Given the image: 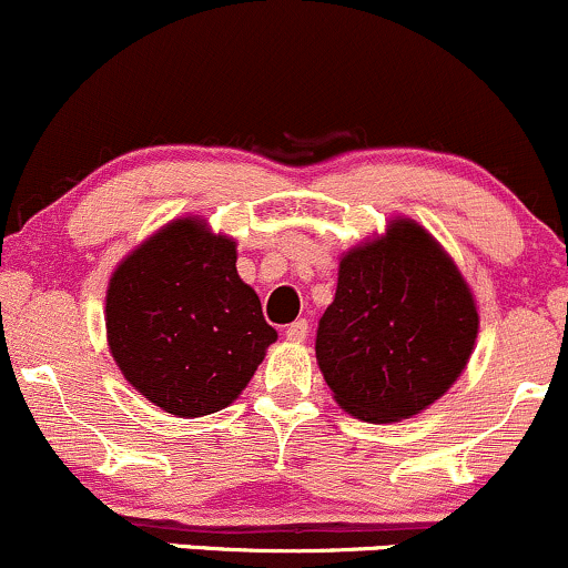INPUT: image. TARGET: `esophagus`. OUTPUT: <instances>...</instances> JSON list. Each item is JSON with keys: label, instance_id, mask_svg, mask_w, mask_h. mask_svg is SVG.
Segmentation results:
<instances>
[{"label": "esophagus", "instance_id": "34e87169", "mask_svg": "<svg viewBox=\"0 0 568 568\" xmlns=\"http://www.w3.org/2000/svg\"><path fill=\"white\" fill-rule=\"evenodd\" d=\"M286 339H292V343H303L305 337H308V322L305 318H297V322H292L286 326Z\"/></svg>", "mask_w": 568, "mask_h": 568}]
</instances>
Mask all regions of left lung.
<instances>
[{
  "label": "left lung",
  "mask_w": 568,
  "mask_h": 568,
  "mask_svg": "<svg viewBox=\"0 0 568 568\" xmlns=\"http://www.w3.org/2000/svg\"><path fill=\"white\" fill-rule=\"evenodd\" d=\"M476 335V303L452 257L417 223L393 220L339 260L316 358L348 415L398 423L452 388Z\"/></svg>",
  "instance_id": "left-lung-1"
}]
</instances>
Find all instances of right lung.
Wrapping results in <instances>:
<instances>
[{
	"label": "right lung",
	"mask_w": 568,
	"mask_h": 568,
	"mask_svg": "<svg viewBox=\"0 0 568 568\" xmlns=\"http://www.w3.org/2000/svg\"><path fill=\"white\" fill-rule=\"evenodd\" d=\"M105 329L126 383L178 417L229 406L276 339L239 278L236 242L196 217L170 223L113 271Z\"/></svg>",
	"instance_id": "right-lung-1"
}]
</instances>
